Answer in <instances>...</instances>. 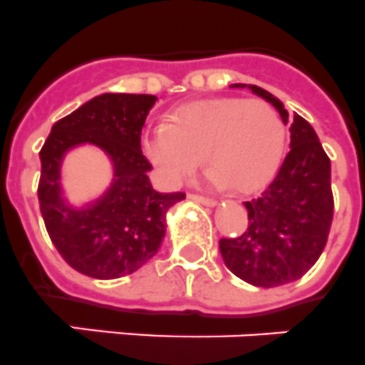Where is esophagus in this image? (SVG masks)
Instances as JSON below:
<instances>
[{
    "label": "esophagus",
    "instance_id": "1",
    "mask_svg": "<svg viewBox=\"0 0 365 365\" xmlns=\"http://www.w3.org/2000/svg\"><path fill=\"white\" fill-rule=\"evenodd\" d=\"M189 198L195 202H200V204H204V206H210V207H215L219 202L215 200V198H207V197H200V195H189Z\"/></svg>",
    "mask_w": 365,
    "mask_h": 365
}]
</instances>
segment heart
I'll return each mask as SVG.
<instances>
[{
	"label": "heart",
	"mask_w": 365,
	"mask_h": 365,
	"mask_svg": "<svg viewBox=\"0 0 365 365\" xmlns=\"http://www.w3.org/2000/svg\"><path fill=\"white\" fill-rule=\"evenodd\" d=\"M286 145V124L272 106L215 98L178 107L168 124L152 122L143 150L167 185L176 187L200 163L210 185L250 192L274 174Z\"/></svg>",
	"instance_id": "heart-1"
}]
</instances>
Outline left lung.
I'll return each mask as SVG.
<instances>
[{"label": "left lung", "mask_w": 365, "mask_h": 365, "mask_svg": "<svg viewBox=\"0 0 365 365\" xmlns=\"http://www.w3.org/2000/svg\"><path fill=\"white\" fill-rule=\"evenodd\" d=\"M271 103L289 124V152L259 197L245 202L249 226L240 237L220 240L225 265L258 287L295 282L319 259L334 215L330 159L319 137L297 113L258 85L235 83Z\"/></svg>", "instance_id": "left-lung-1"}]
</instances>
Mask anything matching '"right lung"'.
Segmentation results:
<instances>
[{
	"label": "right lung",
	"mask_w": 365,
	"mask_h": 365,
	"mask_svg": "<svg viewBox=\"0 0 365 365\" xmlns=\"http://www.w3.org/2000/svg\"><path fill=\"white\" fill-rule=\"evenodd\" d=\"M158 102L154 94L106 93L55 122L41 150L38 204L55 249L76 271L113 280L139 271L158 254L167 211L183 192L152 187V165L140 152L143 125ZM100 149L112 180L93 199L72 202L62 183L63 161L73 149Z\"/></svg>",
	"instance_id": "add662e5"
}]
</instances>
